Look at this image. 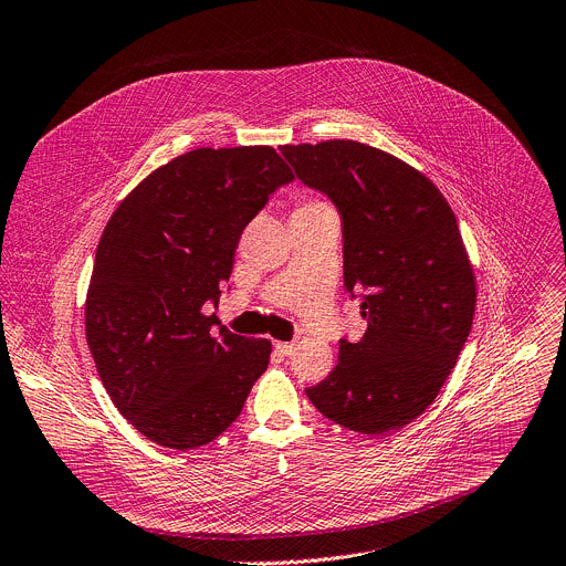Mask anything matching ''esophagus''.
I'll return each instance as SVG.
<instances>
[{
    "label": "esophagus",
    "mask_w": 566,
    "mask_h": 566,
    "mask_svg": "<svg viewBox=\"0 0 566 566\" xmlns=\"http://www.w3.org/2000/svg\"><path fill=\"white\" fill-rule=\"evenodd\" d=\"M275 352L280 356H291L295 352V345L293 343H275Z\"/></svg>",
    "instance_id": "obj_1"
}]
</instances>
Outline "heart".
I'll return each mask as SVG.
<instances>
[{
  "label": "heart",
  "instance_id": "b5f03b06",
  "mask_svg": "<svg viewBox=\"0 0 566 566\" xmlns=\"http://www.w3.org/2000/svg\"><path fill=\"white\" fill-rule=\"evenodd\" d=\"M323 208H329L327 202H323V200H302L300 205H297V210L295 212H306V210H323Z\"/></svg>",
  "mask_w": 566,
  "mask_h": 566
}]
</instances>
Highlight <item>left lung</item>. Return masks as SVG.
<instances>
[{"label": "left lung", "mask_w": 566, "mask_h": 566, "mask_svg": "<svg viewBox=\"0 0 566 566\" xmlns=\"http://www.w3.org/2000/svg\"><path fill=\"white\" fill-rule=\"evenodd\" d=\"M282 156L338 208L345 289L368 323L306 397L349 431H397L433 403L472 329L476 277L458 221L424 174L381 148L327 139Z\"/></svg>", "instance_id": "obj_1"}]
</instances>
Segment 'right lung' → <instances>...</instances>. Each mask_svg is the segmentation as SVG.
I'll return each instance as SVG.
<instances>
[{
  "instance_id": "obj_1",
  "label": "right lung",
  "mask_w": 566,
  "mask_h": 566,
  "mask_svg": "<svg viewBox=\"0 0 566 566\" xmlns=\"http://www.w3.org/2000/svg\"><path fill=\"white\" fill-rule=\"evenodd\" d=\"M293 180L273 146L196 148L146 176L101 234L85 338L119 413L189 451L219 438L269 368L271 340L212 332L243 228Z\"/></svg>"
}]
</instances>
